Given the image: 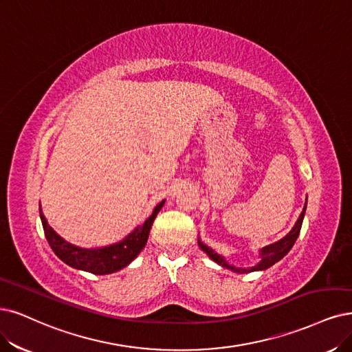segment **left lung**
<instances>
[{"label":"left lung","instance_id":"1","mask_svg":"<svg viewBox=\"0 0 352 352\" xmlns=\"http://www.w3.org/2000/svg\"><path fill=\"white\" fill-rule=\"evenodd\" d=\"M306 204H307V199H306ZM306 204L303 207V212L300 213V216H298L296 225L293 226V229L285 235L283 239L271 243V245H267L264 246V248L259 251V258H261V261H259L255 267H251V268H236L233 265H229L226 263V259L219 255L217 252H214L212 248H209V246L204 245L200 239H199V246L200 248L209 255V258H212L213 261L219 265H222L223 268H228L233 272H239V274H242V272H252V271H263V270H267L270 268L271 265H274L276 263H278L281 258H284L285 255L289 254V251L293 248V245L298 236V233H300V229H302V223H303V217H305V212H306Z\"/></svg>","mask_w":352,"mask_h":352}]
</instances>
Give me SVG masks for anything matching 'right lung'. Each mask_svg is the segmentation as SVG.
Returning a JSON list of instances; mask_svg holds the SVG:
<instances>
[{
	"label": "right lung",
	"instance_id": "1",
	"mask_svg": "<svg viewBox=\"0 0 352 352\" xmlns=\"http://www.w3.org/2000/svg\"><path fill=\"white\" fill-rule=\"evenodd\" d=\"M165 200H162L156 206L152 214L145 220V223L142 226H138L132 233H129L123 241L109 246H102V248L91 250L80 248V246H75L62 239L58 233L49 226L41 204H38V212H41L45 236L50 245L52 251H54L65 264H68L72 268L82 270L91 272V274L102 276L111 274V272L124 268L133 261L143 248H145L153 220L162 209Z\"/></svg>",
	"mask_w": 352,
	"mask_h": 352
}]
</instances>
